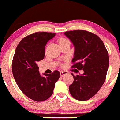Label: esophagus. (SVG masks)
<instances>
[{
    "label": "esophagus",
    "mask_w": 120,
    "mask_h": 120,
    "mask_svg": "<svg viewBox=\"0 0 120 120\" xmlns=\"http://www.w3.org/2000/svg\"><path fill=\"white\" fill-rule=\"evenodd\" d=\"M68 73V72L66 71H60V75L61 76H62L65 75H66Z\"/></svg>",
    "instance_id": "34e87169"
}]
</instances>
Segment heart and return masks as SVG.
I'll return each instance as SVG.
<instances>
[{"mask_svg":"<svg viewBox=\"0 0 120 120\" xmlns=\"http://www.w3.org/2000/svg\"><path fill=\"white\" fill-rule=\"evenodd\" d=\"M69 41L68 39L65 38H60L59 40V43H62V42H66V41Z\"/></svg>","mask_w":120,"mask_h":120,"instance_id":"heart-1","label":"heart"}]
</instances>
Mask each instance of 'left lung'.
Returning <instances> with one entry per match:
<instances>
[{
  "label": "left lung",
  "instance_id": "left-lung-1",
  "mask_svg": "<svg viewBox=\"0 0 120 120\" xmlns=\"http://www.w3.org/2000/svg\"><path fill=\"white\" fill-rule=\"evenodd\" d=\"M64 34L75 47L72 68L83 69L82 75L74 76L69 86L71 94L78 100L94 96L104 83L109 66V57L104 43L96 34L82 30L69 31Z\"/></svg>",
  "mask_w": 120,
  "mask_h": 120
}]
</instances>
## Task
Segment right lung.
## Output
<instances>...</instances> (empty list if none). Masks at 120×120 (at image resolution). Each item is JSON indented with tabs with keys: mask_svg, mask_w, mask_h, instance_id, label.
I'll return each mask as SVG.
<instances>
[{
	"mask_svg": "<svg viewBox=\"0 0 120 120\" xmlns=\"http://www.w3.org/2000/svg\"><path fill=\"white\" fill-rule=\"evenodd\" d=\"M55 33L37 32L21 40L12 61V73L17 86L28 98L42 101L52 94L55 83L60 77L58 71L49 74L39 72L38 62L44 58L45 47Z\"/></svg>",
	"mask_w": 120,
	"mask_h": 120,
	"instance_id": "obj_1",
	"label": "right lung"
}]
</instances>
